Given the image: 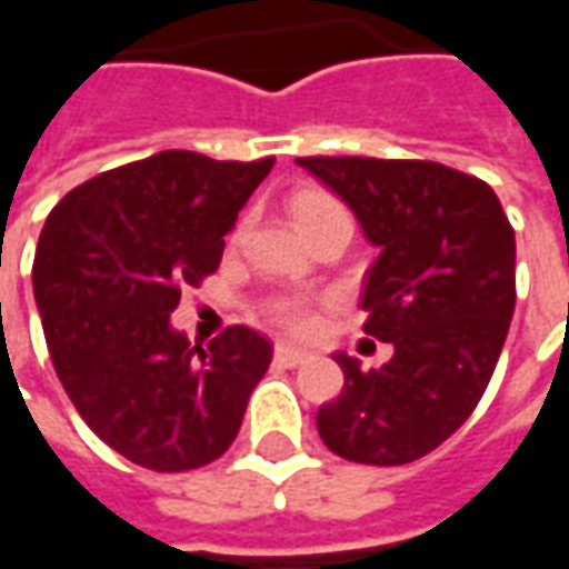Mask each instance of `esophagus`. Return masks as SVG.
<instances>
[{
	"instance_id": "obj_1",
	"label": "esophagus",
	"mask_w": 569,
	"mask_h": 569,
	"mask_svg": "<svg viewBox=\"0 0 569 569\" xmlns=\"http://www.w3.org/2000/svg\"><path fill=\"white\" fill-rule=\"evenodd\" d=\"M273 359L286 366V369H296L301 362H308L310 353L308 350H298V347H289V345H277L273 347Z\"/></svg>"
}]
</instances>
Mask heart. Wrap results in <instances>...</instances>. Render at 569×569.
<instances>
[{
    "mask_svg": "<svg viewBox=\"0 0 569 569\" xmlns=\"http://www.w3.org/2000/svg\"><path fill=\"white\" fill-rule=\"evenodd\" d=\"M289 212H292V222L301 234H310L313 228H320L329 219H338V216H347V210L341 207V200L322 191V188H301L289 198ZM268 317H271L277 326H283L289 332H310L317 326V313L310 308L308 298L298 296H280L273 298L268 305Z\"/></svg>",
    "mask_w": 569,
    "mask_h": 569,
    "instance_id": "heart-1",
    "label": "heart"
}]
</instances>
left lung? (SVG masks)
Wrapping results in <instances>:
<instances>
[{"label": "left lung", "mask_w": 569, "mask_h": 569, "mask_svg": "<svg viewBox=\"0 0 569 569\" xmlns=\"http://www.w3.org/2000/svg\"><path fill=\"white\" fill-rule=\"evenodd\" d=\"M357 212L381 256L366 277V335L383 369L347 353L341 396L317 411L326 448L369 466L415 463L476 411L515 310V228L478 176L436 161L296 158Z\"/></svg>", "instance_id": "left-lung-1"}]
</instances>
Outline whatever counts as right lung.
<instances>
[{
	"mask_svg": "<svg viewBox=\"0 0 569 569\" xmlns=\"http://www.w3.org/2000/svg\"><path fill=\"white\" fill-rule=\"evenodd\" d=\"M271 167L158 151L72 188L44 222L32 292L57 378L81 420L142 469L219 460L271 366V341L247 326L203 350L170 326Z\"/></svg>",
	"mask_w": 569,
	"mask_h": 569,
	"instance_id": "right-lung-1",
	"label": "right lung"
}]
</instances>
